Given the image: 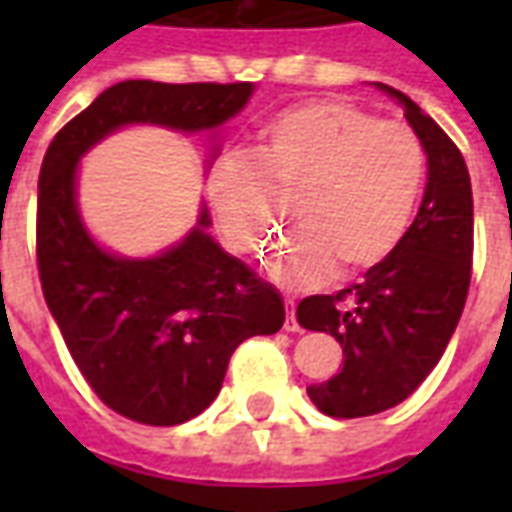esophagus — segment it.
<instances>
[{"mask_svg":"<svg viewBox=\"0 0 512 512\" xmlns=\"http://www.w3.org/2000/svg\"><path fill=\"white\" fill-rule=\"evenodd\" d=\"M285 307H288V318H285V332H299V321H296V312H293V299H285Z\"/></svg>","mask_w":512,"mask_h":512,"instance_id":"1","label":"esophagus"}]
</instances>
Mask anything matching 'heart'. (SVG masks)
Listing matches in <instances>:
<instances>
[{"label": "heart", "instance_id": "b5f03b06", "mask_svg": "<svg viewBox=\"0 0 512 512\" xmlns=\"http://www.w3.org/2000/svg\"><path fill=\"white\" fill-rule=\"evenodd\" d=\"M425 150L403 123L348 101H307L271 117L255 156L227 153L208 175L216 222L241 255H263L296 202L299 230L268 260L282 288H315L340 271L365 274L411 227Z\"/></svg>", "mask_w": 512, "mask_h": 512}]
</instances>
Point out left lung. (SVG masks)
Masks as SVG:
<instances>
[{
	"mask_svg": "<svg viewBox=\"0 0 512 512\" xmlns=\"http://www.w3.org/2000/svg\"><path fill=\"white\" fill-rule=\"evenodd\" d=\"M376 87L406 112L428 156L414 224L384 263L334 296L301 299L296 318L343 345V370L307 395L323 414L370 417L403 403L439 365L461 321L472 279V180L461 150L408 95Z\"/></svg>",
	"mask_w": 512,
	"mask_h": 512,
	"instance_id": "8db88e82",
	"label": "left lung"
}]
</instances>
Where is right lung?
<instances>
[{
    "label": "right lung",
    "mask_w": 512,
    "mask_h": 512,
    "mask_svg": "<svg viewBox=\"0 0 512 512\" xmlns=\"http://www.w3.org/2000/svg\"><path fill=\"white\" fill-rule=\"evenodd\" d=\"M252 93V82L128 79L73 117L43 156V296L95 395L142 425H180L202 414L219 395L235 348L255 334L279 332L285 304L277 288L213 241L205 205L189 233L158 255L123 257L104 249L79 213V161L126 126L216 131Z\"/></svg>",
    "instance_id": "obj_1"
}]
</instances>
